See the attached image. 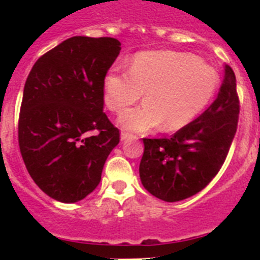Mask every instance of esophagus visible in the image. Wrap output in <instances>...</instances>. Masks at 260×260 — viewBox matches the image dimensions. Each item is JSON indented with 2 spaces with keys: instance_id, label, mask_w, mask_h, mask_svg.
<instances>
[{
  "instance_id": "esophagus-1",
  "label": "esophagus",
  "mask_w": 260,
  "mask_h": 260,
  "mask_svg": "<svg viewBox=\"0 0 260 260\" xmlns=\"http://www.w3.org/2000/svg\"><path fill=\"white\" fill-rule=\"evenodd\" d=\"M133 134L132 133H127V132H121V141H126L128 138H132Z\"/></svg>"
}]
</instances>
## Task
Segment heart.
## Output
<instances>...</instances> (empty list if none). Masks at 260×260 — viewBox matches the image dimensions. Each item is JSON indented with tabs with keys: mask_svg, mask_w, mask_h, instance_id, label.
Segmentation results:
<instances>
[{
	"mask_svg": "<svg viewBox=\"0 0 260 260\" xmlns=\"http://www.w3.org/2000/svg\"><path fill=\"white\" fill-rule=\"evenodd\" d=\"M219 84L211 66L197 57L173 50L138 53L128 70L113 68L104 78V102L113 113L134 104L144 92L146 102L119 116L133 132L161 126L176 132L189 125L207 107Z\"/></svg>",
	"mask_w": 260,
	"mask_h": 260,
	"instance_id": "1",
	"label": "heart"
}]
</instances>
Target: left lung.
I'll return each mask as SVG.
<instances>
[{"label": "left lung", "instance_id": "left-lung-1", "mask_svg": "<svg viewBox=\"0 0 260 260\" xmlns=\"http://www.w3.org/2000/svg\"><path fill=\"white\" fill-rule=\"evenodd\" d=\"M240 99L231 66L219 95L207 110L171 138H143L139 176L144 189L165 202H178L203 190L219 173L237 132Z\"/></svg>", "mask_w": 260, "mask_h": 260}]
</instances>
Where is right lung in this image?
<instances>
[{"label":"right lung","instance_id":"1","mask_svg":"<svg viewBox=\"0 0 260 260\" xmlns=\"http://www.w3.org/2000/svg\"><path fill=\"white\" fill-rule=\"evenodd\" d=\"M119 50L117 39L74 36L43 54L27 77L20 153L36 185L62 203L96 189L119 142V130L103 112L104 78Z\"/></svg>","mask_w":260,"mask_h":260}]
</instances>
